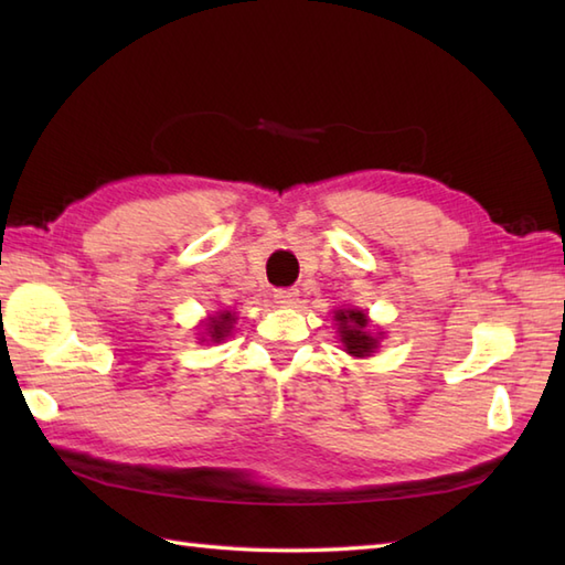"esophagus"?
Instances as JSON below:
<instances>
[{"label":"esophagus","instance_id":"esophagus-1","mask_svg":"<svg viewBox=\"0 0 565 565\" xmlns=\"http://www.w3.org/2000/svg\"><path fill=\"white\" fill-rule=\"evenodd\" d=\"M274 301L284 308H294L298 303V291L296 289H279L274 291Z\"/></svg>","mask_w":565,"mask_h":565}]
</instances>
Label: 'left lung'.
Returning a JSON list of instances; mask_svg holds the SVG:
<instances>
[{
  "label": "left lung",
  "mask_w": 565,
  "mask_h": 565,
  "mask_svg": "<svg viewBox=\"0 0 565 565\" xmlns=\"http://www.w3.org/2000/svg\"><path fill=\"white\" fill-rule=\"evenodd\" d=\"M334 320L340 322V338L347 352L354 356H366L376 350L379 340L366 332V316L362 310H340Z\"/></svg>",
  "instance_id": "8db88e82"
}]
</instances>
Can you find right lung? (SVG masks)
Masks as SVG:
<instances>
[{"mask_svg": "<svg viewBox=\"0 0 565 565\" xmlns=\"http://www.w3.org/2000/svg\"><path fill=\"white\" fill-rule=\"evenodd\" d=\"M233 313H227V310H223V313H218L215 318H211V322H206V332L209 338L213 342H221L225 338V332H231V322H233Z\"/></svg>", "mask_w": 565, "mask_h": 565, "instance_id": "right-lung-1", "label": "right lung"}]
</instances>
